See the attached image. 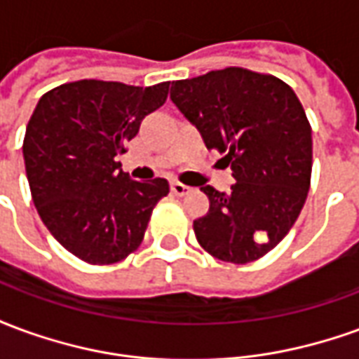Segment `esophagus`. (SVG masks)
Here are the masks:
<instances>
[{"instance_id":"obj_1","label":"esophagus","mask_w":359,"mask_h":359,"mask_svg":"<svg viewBox=\"0 0 359 359\" xmlns=\"http://www.w3.org/2000/svg\"><path fill=\"white\" fill-rule=\"evenodd\" d=\"M190 190V188L187 187V184H182V182H179V180H175L171 184V192L175 196H184Z\"/></svg>"}]
</instances>
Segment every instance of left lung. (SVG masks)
Listing matches in <instances>:
<instances>
[{
    "label": "left lung",
    "mask_w": 359,
    "mask_h": 359,
    "mask_svg": "<svg viewBox=\"0 0 359 359\" xmlns=\"http://www.w3.org/2000/svg\"><path fill=\"white\" fill-rule=\"evenodd\" d=\"M171 100L236 179L229 194L202 187L210 211L194 221L200 246L231 264L264 257L308 198L311 126L298 95L277 76L226 67L175 81Z\"/></svg>",
    "instance_id": "obj_1"
}]
</instances>
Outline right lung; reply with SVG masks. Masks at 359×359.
Listing matches in <instances>:
<instances>
[{"label": "right lung", "instance_id": "1", "mask_svg": "<svg viewBox=\"0 0 359 359\" xmlns=\"http://www.w3.org/2000/svg\"><path fill=\"white\" fill-rule=\"evenodd\" d=\"M167 94L169 82H69L43 94L28 121L22 156L36 210L53 238L86 264L133 254L169 194L165 179L138 182L117 161Z\"/></svg>", "mask_w": 359, "mask_h": 359}]
</instances>
